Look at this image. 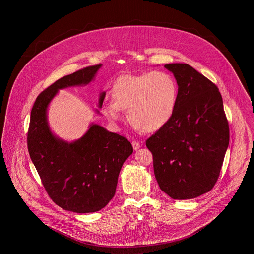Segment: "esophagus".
Listing matches in <instances>:
<instances>
[{"label":"esophagus","mask_w":254,"mask_h":254,"mask_svg":"<svg viewBox=\"0 0 254 254\" xmlns=\"http://www.w3.org/2000/svg\"><path fill=\"white\" fill-rule=\"evenodd\" d=\"M132 145H133L134 150H138V149L141 147V144H140L138 141H133V142H132Z\"/></svg>","instance_id":"obj_1"}]
</instances>
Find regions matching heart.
<instances>
[{"instance_id":"b5f03b06","label":"heart","mask_w":254,"mask_h":254,"mask_svg":"<svg viewBox=\"0 0 254 254\" xmlns=\"http://www.w3.org/2000/svg\"><path fill=\"white\" fill-rule=\"evenodd\" d=\"M178 84L162 71L128 74L119 77L111 88V99L103 114L111 122L121 119L127 110L130 124L144 133H154L172 119L178 103Z\"/></svg>"}]
</instances>
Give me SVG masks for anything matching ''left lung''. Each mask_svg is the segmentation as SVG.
I'll return each instance as SVG.
<instances>
[{"mask_svg": "<svg viewBox=\"0 0 254 254\" xmlns=\"http://www.w3.org/2000/svg\"><path fill=\"white\" fill-rule=\"evenodd\" d=\"M164 67L178 84L172 119L146 140L154 176L173 199L195 198L217 181L229 145V125L216 85L187 64Z\"/></svg>", "mask_w": 254, "mask_h": 254, "instance_id": "left-lung-1", "label": "left lung"}]
</instances>
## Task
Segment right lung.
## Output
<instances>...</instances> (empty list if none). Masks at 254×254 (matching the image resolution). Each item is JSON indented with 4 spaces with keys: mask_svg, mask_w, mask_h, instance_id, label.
<instances>
[{
    "mask_svg": "<svg viewBox=\"0 0 254 254\" xmlns=\"http://www.w3.org/2000/svg\"><path fill=\"white\" fill-rule=\"evenodd\" d=\"M102 64L64 76L43 91L31 110L28 150L42 183L54 202L64 210L91 213L104 208L114 196L119 172L132 154L124 137L92 122L78 140L65 141L51 129L48 109L60 90L86 86L94 81ZM106 92H101L102 109ZM100 114V110L96 109Z\"/></svg>",
    "mask_w": 254,
    "mask_h": 254,
    "instance_id": "add662e5",
    "label": "right lung"
}]
</instances>
